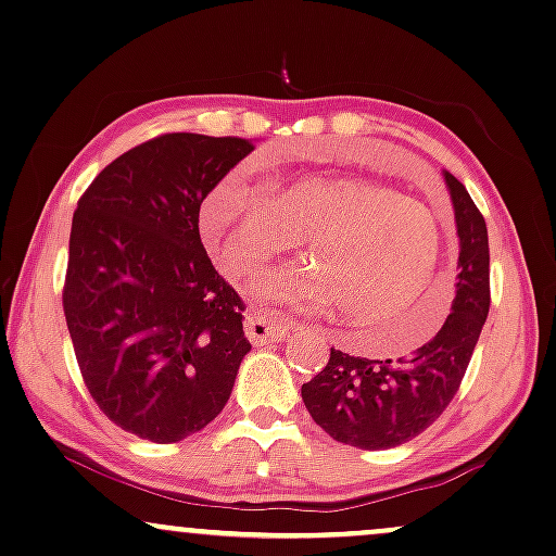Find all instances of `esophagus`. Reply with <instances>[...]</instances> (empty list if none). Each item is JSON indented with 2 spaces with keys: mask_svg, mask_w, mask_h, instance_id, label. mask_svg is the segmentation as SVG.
Segmentation results:
<instances>
[{
  "mask_svg": "<svg viewBox=\"0 0 556 556\" xmlns=\"http://www.w3.org/2000/svg\"><path fill=\"white\" fill-rule=\"evenodd\" d=\"M243 330H245V339L256 343V346L258 343H279L282 339H287V333H290V323L274 320L269 315L254 311L245 315Z\"/></svg>",
  "mask_w": 556,
  "mask_h": 556,
  "instance_id": "1",
  "label": "esophagus"
}]
</instances>
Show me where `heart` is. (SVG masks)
I'll use <instances>...</instances> for the list:
<instances>
[{
	"label": "heart",
	"mask_w": 556,
	"mask_h": 556,
	"mask_svg": "<svg viewBox=\"0 0 556 556\" xmlns=\"http://www.w3.org/2000/svg\"><path fill=\"white\" fill-rule=\"evenodd\" d=\"M200 230L233 277L256 274L305 238L307 264L264 274L256 298L375 323L390 336V354L424 346L446 318L444 300L424 298L444 254L439 215L377 181L302 174L269 192L230 172L202 202Z\"/></svg>",
	"instance_id": "heart-1"
}]
</instances>
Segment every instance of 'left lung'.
Returning <instances> with one entry per match:
<instances>
[{
	"label": "left lung",
	"instance_id": "8db88e82",
	"mask_svg": "<svg viewBox=\"0 0 556 556\" xmlns=\"http://www.w3.org/2000/svg\"><path fill=\"white\" fill-rule=\"evenodd\" d=\"M452 194L459 264L452 313L433 339L400 359H362L330 349L326 369L302 384V403L330 439L356 448H395L433 424L459 390L490 311L488 226L459 179Z\"/></svg>",
	"mask_w": 556,
	"mask_h": 556
}]
</instances>
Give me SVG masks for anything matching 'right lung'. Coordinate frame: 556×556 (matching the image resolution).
Segmentation results:
<instances>
[{
	"label": "right lung",
	"instance_id": "add662e5",
	"mask_svg": "<svg viewBox=\"0 0 556 556\" xmlns=\"http://www.w3.org/2000/svg\"><path fill=\"white\" fill-rule=\"evenodd\" d=\"M251 151L166 132L104 166L74 213L63 313L76 362L104 416L138 439L202 431L251 351L243 302L200 238L202 200Z\"/></svg>",
	"mask_w": 556,
	"mask_h": 556
}]
</instances>
